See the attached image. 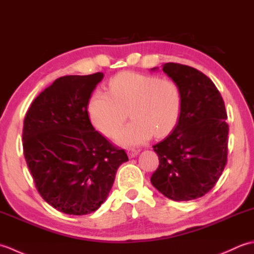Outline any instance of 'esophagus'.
I'll use <instances>...</instances> for the list:
<instances>
[{"mask_svg": "<svg viewBox=\"0 0 254 254\" xmlns=\"http://www.w3.org/2000/svg\"><path fill=\"white\" fill-rule=\"evenodd\" d=\"M137 153H138V150H137V149H135V148H131V149H128V150H127L128 158H133V157H135V156L137 155Z\"/></svg>", "mask_w": 254, "mask_h": 254, "instance_id": "esophagus-1", "label": "esophagus"}]
</instances>
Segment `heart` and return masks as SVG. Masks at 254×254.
I'll list each match as a JSON object with an SVG mask.
<instances>
[{
	"instance_id": "1",
	"label": "heart",
	"mask_w": 254,
	"mask_h": 254,
	"mask_svg": "<svg viewBox=\"0 0 254 254\" xmlns=\"http://www.w3.org/2000/svg\"><path fill=\"white\" fill-rule=\"evenodd\" d=\"M109 94L97 90L88 101L93 126L108 137H113L128 116L131 122L118 134L123 146H136L155 134L163 137L179 122L182 91L175 80L135 72L117 74L109 82Z\"/></svg>"
}]
</instances>
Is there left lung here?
Instances as JSON below:
<instances>
[{
  "label": "left lung",
  "instance_id": "obj_1",
  "mask_svg": "<svg viewBox=\"0 0 254 254\" xmlns=\"http://www.w3.org/2000/svg\"><path fill=\"white\" fill-rule=\"evenodd\" d=\"M163 71L180 86L182 112L175 130L153 146L159 165L150 182L166 197L190 201L212 190L227 164V112L216 86L198 69L170 62Z\"/></svg>",
  "mask_w": 254,
  "mask_h": 254
}]
</instances>
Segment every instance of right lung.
Here are the masks:
<instances>
[{"instance_id":"1","label":"right lung","mask_w":254,"mask_h":254,"mask_svg":"<svg viewBox=\"0 0 254 254\" xmlns=\"http://www.w3.org/2000/svg\"><path fill=\"white\" fill-rule=\"evenodd\" d=\"M104 77L67 75L36 97L24 119L23 149L37 191L60 212L86 215L106 201L127 155L96 131L91 91Z\"/></svg>"}]
</instances>
